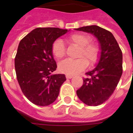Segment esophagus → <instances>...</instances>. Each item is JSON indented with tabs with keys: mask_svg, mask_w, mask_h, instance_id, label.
I'll list each match as a JSON object with an SVG mask.
<instances>
[{
	"mask_svg": "<svg viewBox=\"0 0 133 133\" xmlns=\"http://www.w3.org/2000/svg\"><path fill=\"white\" fill-rule=\"evenodd\" d=\"M65 77H66L67 79H72L73 77L72 75H65Z\"/></svg>",
	"mask_w": 133,
	"mask_h": 133,
	"instance_id": "esophagus-1",
	"label": "esophagus"
}]
</instances>
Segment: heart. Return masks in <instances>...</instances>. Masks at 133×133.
Returning <instances> with one entry per match:
<instances>
[{"mask_svg": "<svg viewBox=\"0 0 133 133\" xmlns=\"http://www.w3.org/2000/svg\"><path fill=\"white\" fill-rule=\"evenodd\" d=\"M91 38L84 34L76 33L68 38V41L79 47L77 59L67 58L58 63V70L67 75H75L83 70L88 66V61L90 64H95L98 61L100 56L99 47L95 43H89ZM52 54L56 58H61L65 55V47L61 39L54 41L52 46Z\"/></svg>", "mask_w": 133, "mask_h": 133, "instance_id": "obj_1", "label": "heart"}]
</instances>
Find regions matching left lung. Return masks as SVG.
<instances>
[{
	"instance_id": "left-lung-1",
	"label": "left lung",
	"mask_w": 133,
	"mask_h": 133,
	"mask_svg": "<svg viewBox=\"0 0 133 133\" xmlns=\"http://www.w3.org/2000/svg\"><path fill=\"white\" fill-rule=\"evenodd\" d=\"M92 34L99 41L100 56L92 70L86 72L83 85L77 95L83 103L90 106L107 101L115 90L122 75V52L111 32L97 25L75 29Z\"/></svg>"
}]
</instances>
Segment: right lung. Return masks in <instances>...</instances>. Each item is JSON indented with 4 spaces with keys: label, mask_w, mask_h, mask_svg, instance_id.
Returning <instances> with one entry per match:
<instances>
[{
    "label": "right lung",
    "mask_w": 133,
    "mask_h": 133,
    "mask_svg": "<svg viewBox=\"0 0 133 133\" xmlns=\"http://www.w3.org/2000/svg\"><path fill=\"white\" fill-rule=\"evenodd\" d=\"M69 31L36 28L20 41L14 60L16 77L24 95L35 105L45 106L53 103L66 80L65 75L52 74L57 68L52 46Z\"/></svg>",
    "instance_id": "1"
}]
</instances>
